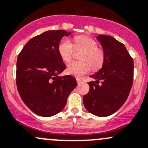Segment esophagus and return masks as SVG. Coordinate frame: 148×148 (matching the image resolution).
Masks as SVG:
<instances>
[{
    "instance_id": "1",
    "label": "esophagus",
    "mask_w": 148,
    "mask_h": 148,
    "mask_svg": "<svg viewBox=\"0 0 148 148\" xmlns=\"http://www.w3.org/2000/svg\"><path fill=\"white\" fill-rule=\"evenodd\" d=\"M77 83H78L79 84H82V82H83V81H82V79H79V78H77Z\"/></svg>"
}]
</instances>
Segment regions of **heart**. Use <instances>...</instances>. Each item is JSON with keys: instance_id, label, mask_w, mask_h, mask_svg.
I'll return each mask as SVG.
<instances>
[{"instance_id": "1", "label": "heart", "mask_w": 148, "mask_h": 148, "mask_svg": "<svg viewBox=\"0 0 148 148\" xmlns=\"http://www.w3.org/2000/svg\"><path fill=\"white\" fill-rule=\"evenodd\" d=\"M74 49L83 50L81 54V61L72 62L67 66L69 74L80 77L91 69L94 71L99 69L103 65L106 60L105 51L99 47L96 41L88 36H77L74 38V44L68 39L63 38L58 45V52L64 62H69L72 59Z\"/></svg>"}]
</instances>
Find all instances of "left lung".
Here are the masks:
<instances>
[{
    "instance_id": "1",
    "label": "left lung",
    "mask_w": 148,
    "mask_h": 148,
    "mask_svg": "<svg viewBox=\"0 0 148 148\" xmlns=\"http://www.w3.org/2000/svg\"><path fill=\"white\" fill-rule=\"evenodd\" d=\"M105 51L102 68L91 76L90 90L83 101L86 109L101 117L111 116L119 109L127 99L133 86V60L123 43L111 36L96 37Z\"/></svg>"
}]
</instances>
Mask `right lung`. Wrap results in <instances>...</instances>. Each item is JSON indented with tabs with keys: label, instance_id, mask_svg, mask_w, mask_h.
I'll use <instances>...</instances> for the list:
<instances>
[{
	"label": "right lung",
	"instance_id": "right-lung-1",
	"mask_svg": "<svg viewBox=\"0 0 148 148\" xmlns=\"http://www.w3.org/2000/svg\"><path fill=\"white\" fill-rule=\"evenodd\" d=\"M69 35L64 29L46 31L30 39L18 54V93L25 105L38 116L49 117L62 111L77 85L71 76H58L66 69L58 52L59 43Z\"/></svg>",
	"mask_w": 148,
	"mask_h": 148
}]
</instances>
